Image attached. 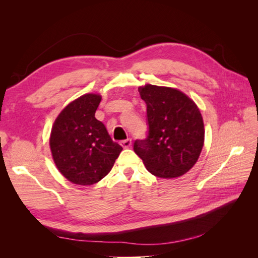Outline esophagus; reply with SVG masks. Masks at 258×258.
I'll return each instance as SVG.
<instances>
[{"mask_svg":"<svg viewBox=\"0 0 258 258\" xmlns=\"http://www.w3.org/2000/svg\"><path fill=\"white\" fill-rule=\"evenodd\" d=\"M131 144H132L131 139H126V140H123V141H121V145H122V147H124V148L130 147Z\"/></svg>","mask_w":258,"mask_h":258,"instance_id":"1","label":"esophagus"}]
</instances>
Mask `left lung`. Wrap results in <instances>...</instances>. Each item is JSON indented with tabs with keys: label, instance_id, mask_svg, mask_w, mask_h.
Segmentation results:
<instances>
[{
	"label": "left lung",
	"instance_id": "obj_1",
	"mask_svg": "<svg viewBox=\"0 0 258 258\" xmlns=\"http://www.w3.org/2000/svg\"><path fill=\"white\" fill-rule=\"evenodd\" d=\"M139 92L146 103L148 131L145 140L135 141V153L156 176L183 175L197 162L205 142L198 106L174 88L147 84Z\"/></svg>",
	"mask_w": 258,
	"mask_h": 258
}]
</instances>
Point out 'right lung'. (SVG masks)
I'll list each match as a JSON object with an SVG mask.
<instances>
[{
    "label": "right lung",
    "mask_w": 258,
    "mask_h": 258,
    "mask_svg": "<svg viewBox=\"0 0 258 258\" xmlns=\"http://www.w3.org/2000/svg\"><path fill=\"white\" fill-rule=\"evenodd\" d=\"M101 96L87 93L68 104L53 122L49 145L54 163L66 178L92 185L114 166L122 147L96 117Z\"/></svg>",
    "instance_id": "add662e5"
}]
</instances>
